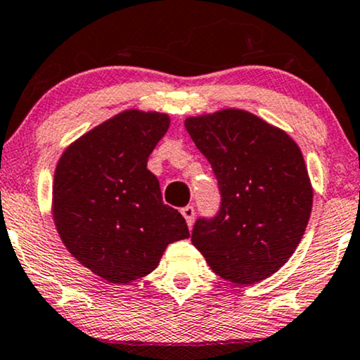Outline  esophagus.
<instances>
[{
	"label": "esophagus",
	"instance_id": "1",
	"mask_svg": "<svg viewBox=\"0 0 360 360\" xmlns=\"http://www.w3.org/2000/svg\"><path fill=\"white\" fill-rule=\"evenodd\" d=\"M181 214H184L186 225L191 228V225H193V221H195V208L190 207V205H188V207L181 208Z\"/></svg>",
	"mask_w": 360,
	"mask_h": 360
}]
</instances>
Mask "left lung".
<instances>
[{"label": "left lung", "mask_w": 360, "mask_h": 360, "mask_svg": "<svg viewBox=\"0 0 360 360\" xmlns=\"http://www.w3.org/2000/svg\"><path fill=\"white\" fill-rule=\"evenodd\" d=\"M221 191L213 220H197L191 243L218 276L238 286L269 278L291 258L312 210L301 148L283 129L243 109L186 117Z\"/></svg>", "instance_id": "left-lung-1"}]
</instances>
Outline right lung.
I'll return each instance as SVG.
<instances>
[{
    "label": "right lung",
    "mask_w": 360,
    "mask_h": 360,
    "mask_svg": "<svg viewBox=\"0 0 360 360\" xmlns=\"http://www.w3.org/2000/svg\"><path fill=\"white\" fill-rule=\"evenodd\" d=\"M169 127L163 112L122 110L69 143L56 165V230L69 253L107 283L147 276L170 243L190 236L147 169Z\"/></svg>",
    "instance_id": "1"
}]
</instances>
